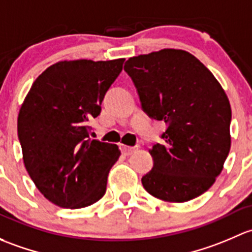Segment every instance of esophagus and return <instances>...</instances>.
I'll use <instances>...</instances> for the list:
<instances>
[{"label": "esophagus", "instance_id": "esophagus-1", "mask_svg": "<svg viewBox=\"0 0 252 252\" xmlns=\"http://www.w3.org/2000/svg\"><path fill=\"white\" fill-rule=\"evenodd\" d=\"M120 148H121V152H123L125 155H131L132 153L136 152L137 149V148L134 147H128V145H124V144H121Z\"/></svg>", "mask_w": 252, "mask_h": 252}]
</instances>
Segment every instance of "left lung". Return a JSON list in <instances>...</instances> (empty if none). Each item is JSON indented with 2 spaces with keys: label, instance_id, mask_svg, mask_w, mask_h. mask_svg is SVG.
I'll list each match as a JSON object with an SVG mask.
<instances>
[{
  "label": "left lung",
  "instance_id": "obj_1",
  "mask_svg": "<svg viewBox=\"0 0 252 252\" xmlns=\"http://www.w3.org/2000/svg\"><path fill=\"white\" fill-rule=\"evenodd\" d=\"M124 69L145 113L167 124L165 143L149 149L154 166L142 177L144 189L168 203L201 195L222 172L230 150L232 109L221 84L183 49L132 57Z\"/></svg>",
  "mask_w": 252,
  "mask_h": 252
}]
</instances>
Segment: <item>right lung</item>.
<instances>
[{"instance_id": "add662e5", "label": "right lung", "mask_w": 252, "mask_h": 252, "mask_svg": "<svg viewBox=\"0 0 252 252\" xmlns=\"http://www.w3.org/2000/svg\"><path fill=\"white\" fill-rule=\"evenodd\" d=\"M125 59L62 61L48 66L28 92L18 115L25 168L47 200L81 209L105 194L120 157L116 144L88 137L105 93Z\"/></svg>"}]
</instances>
